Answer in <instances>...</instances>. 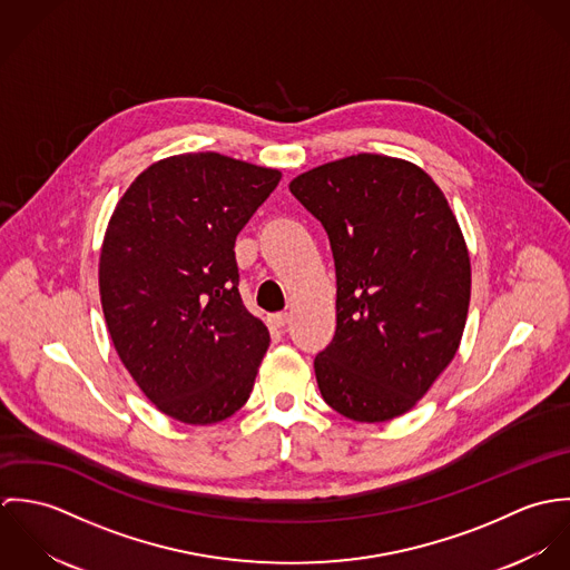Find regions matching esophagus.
<instances>
[{
  "label": "esophagus",
  "mask_w": 570,
  "mask_h": 570,
  "mask_svg": "<svg viewBox=\"0 0 570 570\" xmlns=\"http://www.w3.org/2000/svg\"><path fill=\"white\" fill-rule=\"evenodd\" d=\"M267 323H269L272 328H278V331H283V328L287 326V323H289V316H287V314H283V312H281V314H272V316L267 318Z\"/></svg>",
  "instance_id": "esophagus-1"
}]
</instances>
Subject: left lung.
I'll list each match as a JSON object with an SVG mask.
<instances>
[{"label": "left lung", "mask_w": 570, "mask_h": 570, "mask_svg": "<svg viewBox=\"0 0 570 570\" xmlns=\"http://www.w3.org/2000/svg\"><path fill=\"white\" fill-rule=\"evenodd\" d=\"M323 224L335 263V335L314 360L346 419L380 423L414 406L459 351L472 269L445 195L416 164L357 154L289 184Z\"/></svg>", "instance_id": "obj_1"}]
</instances>
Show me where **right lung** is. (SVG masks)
Here are the masks:
<instances>
[{
    "instance_id": "right-lung-1",
    "label": "right lung",
    "mask_w": 570,
    "mask_h": 570,
    "mask_svg": "<svg viewBox=\"0 0 570 570\" xmlns=\"http://www.w3.org/2000/svg\"><path fill=\"white\" fill-rule=\"evenodd\" d=\"M281 170L213 151L151 164L118 202L98 285L111 342L164 414L208 425L252 393L269 331L245 309L235 242Z\"/></svg>"
}]
</instances>
